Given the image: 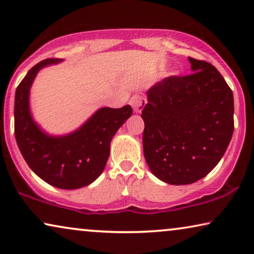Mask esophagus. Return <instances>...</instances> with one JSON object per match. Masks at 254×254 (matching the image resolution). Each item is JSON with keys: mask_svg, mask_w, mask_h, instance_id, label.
<instances>
[{"mask_svg": "<svg viewBox=\"0 0 254 254\" xmlns=\"http://www.w3.org/2000/svg\"><path fill=\"white\" fill-rule=\"evenodd\" d=\"M129 104H130V106L133 107V110L135 111V112L138 113L143 110L145 104H147V98H145L144 96H141V95H134L130 98Z\"/></svg>", "mask_w": 254, "mask_h": 254, "instance_id": "esophagus-1", "label": "esophagus"}]
</instances>
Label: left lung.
<instances>
[{"mask_svg":"<svg viewBox=\"0 0 254 254\" xmlns=\"http://www.w3.org/2000/svg\"><path fill=\"white\" fill-rule=\"evenodd\" d=\"M193 74L170 76L147 91L143 152L151 172L171 185L206 177L234 133V95L214 65L189 58Z\"/></svg>","mask_w":254,"mask_h":254,"instance_id":"left-lung-1","label":"left lung"}]
</instances>
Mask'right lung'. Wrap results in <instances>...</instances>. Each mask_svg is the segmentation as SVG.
I'll use <instances>...</instances> for the list:
<instances>
[{
	"mask_svg": "<svg viewBox=\"0 0 254 254\" xmlns=\"http://www.w3.org/2000/svg\"><path fill=\"white\" fill-rule=\"evenodd\" d=\"M61 59H46L27 72L16 89L15 136L24 159L36 175L50 185L76 190L95 182L105 169L111 141L131 116L129 105L102 107L78 129L53 136L41 129L30 111V89L38 71Z\"/></svg>",
	"mask_w": 254,
	"mask_h": 254,
	"instance_id": "obj_1",
	"label": "right lung"
}]
</instances>
